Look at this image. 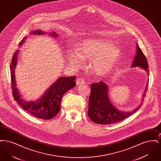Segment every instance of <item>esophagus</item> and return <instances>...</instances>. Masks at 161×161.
I'll return each instance as SVG.
<instances>
[{"label": "esophagus", "instance_id": "1", "mask_svg": "<svg viewBox=\"0 0 161 161\" xmlns=\"http://www.w3.org/2000/svg\"><path fill=\"white\" fill-rule=\"evenodd\" d=\"M85 83H86V81H85L84 79H83V78H78V79H77V81H76V83H77V85H78V86L85 84Z\"/></svg>", "mask_w": 161, "mask_h": 161}]
</instances>
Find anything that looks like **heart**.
Returning a JSON list of instances; mask_svg holds the SVG:
<instances>
[{"label": "heart", "instance_id": "b5f03b06", "mask_svg": "<svg viewBox=\"0 0 161 161\" xmlns=\"http://www.w3.org/2000/svg\"><path fill=\"white\" fill-rule=\"evenodd\" d=\"M121 56V49L109 40L102 38H91L83 41L77 51H70L68 58L74 66H81L86 59L92 60L91 67L98 75L110 74L115 68Z\"/></svg>", "mask_w": 161, "mask_h": 161}]
</instances>
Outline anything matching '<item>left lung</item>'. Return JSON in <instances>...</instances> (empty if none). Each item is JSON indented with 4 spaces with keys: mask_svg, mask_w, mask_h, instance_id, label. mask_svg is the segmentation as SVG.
Wrapping results in <instances>:
<instances>
[{
    "mask_svg": "<svg viewBox=\"0 0 161 161\" xmlns=\"http://www.w3.org/2000/svg\"><path fill=\"white\" fill-rule=\"evenodd\" d=\"M137 53L133 61L131 66L141 67L149 74L148 64L146 56L141 48L137 45ZM147 84L143 97L147 90ZM91 92L89 99L88 116L93 122L107 125L117 123L128 118L135 113L141 107V105L130 112H121L113 106L108 97V86L104 82L91 84Z\"/></svg>",
    "mask_w": 161,
    "mask_h": 161,
    "instance_id": "8db88e82",
    "label": "left lung"
}]
</instances>
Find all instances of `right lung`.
I'll list each match as a JSON object with an SVG mask.
<instances>
[{"instance_id": "right-lung-1", "label": "right lung", "mask_w": 161, "mask_h": 161, "mask_svg": "<svg viewBox=\"0 0 161 161\" xmlns=\"http://www.w3.org/2000/svg\"><path fill=\"white\" fill-rule=\"evenodd\" d=\"M30 34L34 35H45L46 32L42 30H36L32 31ZM49 34L54 37H58L57 34L55 32H49ZM26 39V37H23L19 43V45H22ZM19 51L17 50L14 53L10 65L11 86L13 97L25 110L31 115L42 119H52L57 115L60 111L61 98L63 95L69 89L76 86L75 81L76 77L75 76L60 77L54 84L51 86V87L40 98L34 101H25L21 98L19 90L16 87L15 68L17 63V54Z\"/></svg>"}]
</instances>
